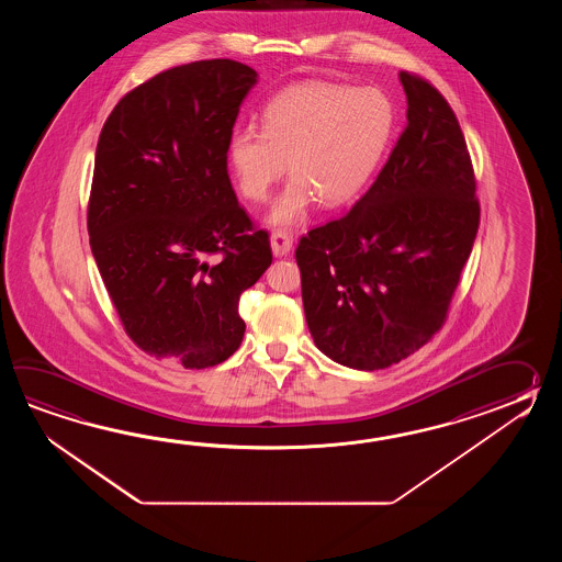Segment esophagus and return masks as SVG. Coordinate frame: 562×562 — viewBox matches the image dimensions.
<instances>
[{"label":"esophagus","instance_id":"1","mask_svg":"<svg viewBox=\"0 0 562 562\" xmlns=\"http://www.w3.org/2000/svg\"><path fill=\"white\" fill-rule=\"evenodd\" d=\"M271 249H273L276 257H285L286 252L293 249L291 235L285 233V231H276V233L271 235Z\"/></svg>","mask_w":562,"mask_h":562}]
</instances>
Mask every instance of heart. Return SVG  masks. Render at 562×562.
<instances>
[{
  "label": "heart",
  "instance_id": "obj_1",
  "mask_svg": "<svg viewBox=\"0 0 562 562\" xmlns=\"http://www.w3.org/2000/svg\"><path fill=\"white\" fill-rule=\"evenodd\" d=\"M394 122L390 98L375 88L301 82L267 102L261 131H233L228 167L240 194L263 203L289 162L293 180L269 221L281 227L297 225L315 201L339 209L366 191L390 146Z\"/></svg>",
  "mask_w": 562,
  "mask_h": 562
}]
</instances>
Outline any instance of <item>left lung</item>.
Returning <instances> with one entry per match:
<instances>
[{
    "label": "left lung",
    "mask_w": 562,
    "mask_h": 562,
    "mask_svg": "<svg viewBox=\"0 0 562 562\" xmlns=\"http://www.w3.org/2000/svg\"><path fill=\"white\" fill-rule=\"evenodd\" d=\"M400 80L407 124L378 179L295 251L311 337L353 370L390 368L442 329L480 225L454 110L416 74Z\"/></svg>",
    "instance_id": "obj_1"
}]
</instances>
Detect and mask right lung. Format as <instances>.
Returning a JSON list of instances; mask_svg holds the SVG:
<instances>
[{"instance_id": "1", "label": "right lung", "mask_w": 562, "mask_h": 562, "mask_svg": "<svg viewBox=\"0 0 562 562\" xmlns=\"http://www.w3.org/2000/svg\"><path fill=\"white\" fill-rule=\"evenodd\" d=\"M257 72L201 60L156 74L110 112L88 235L132 341L187 370L239 349V297L273 261L228 179L227 143Z\"/></svg>"}]
</instances>
